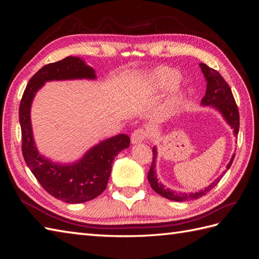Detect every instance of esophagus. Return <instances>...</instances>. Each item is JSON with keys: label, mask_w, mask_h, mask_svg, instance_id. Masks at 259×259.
Instances as JSON below:
<instances>
[{"label": "esophagus", "mask_w": 259, "mask_h": 259, "mask_svg": "<svg viewBox=\"0 0 259 259\" xmlns=\"http://www.w3.org/2000/svg\"><path fill=\"white\" fill-rule=\"evenodd\" d=\"M148 136V133L146 130L144 128H138L136 131H134L132 136H131V142L132 144H140L146 140Z\"/></svg>", "instance_id": "esophagus-1"}]
</instances>
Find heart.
Here are the masks:
<instances>
[{
  "label": "heart",
  "instance_id": "b5f03b06",
  "mask_svg": "<svg viewBox=\"0 0 259 259\" xmlns=\"http://www.w3.org/2000/svg\"><path fill=\"white\" fill-rule=\"evenodd\" d=\"M177 74L173 71V70H170L168 68H158L156 70H154L153 73L149 77V83H150L151 88L154 91H158V92H164V91H167L170 88H173V86L177 83ZM180 95L178 93H173L170 95V97L168 98L167 101V110L168 111H173L175 109L179 106L180 104Z\"/></svg>",
  "mask_w": 259,
  "mask_h": 259
}]
</instances>
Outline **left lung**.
I'll return each instance as SVG.
<instances>
[{
  "instance_id": "1",
  "label": "left lung",
  "mask_w": 259,
  "mask_h": 259,
  "mask_svg": "<svg viewBox=\"0 0 259 259\" xmlns=\"http://www.w3.org/2000/svg\"><path fill=\"white\" fill-rule=\"evenodd\" d=\"M200 68L202 70V73L205 76L206 81V92L205 96L202 98L201 105L207 106L216 109V110L223 115L225 121L230 125V127L233 130V134L237 137L240 127V115H239V109L236 104V100L233 98L232 92L229 88L228 83H227L224 77L219 74L216 70L209 68L205 64H200ZM152 164L150 170L148 173V180L150 184L152 189L159 193L162 197L165 199L177 201V202H184V201H191L201 198L202 195H205L207 192H209L213 188L219 183V180L223 178V176L226 174V171L229 169L231 164L234 159V153L232 154L231 159L228 163V165L226 167V170L223 171L217 179H215L213 183L209 186L205 187L203 190H200L198 192H177L170 190L169 188H166L164 185L161 184V182L158 180V175H156L155 170V163H156V156H158V151H156V147L154 146L152 148Z\"/></svg>"
}]
</instances>
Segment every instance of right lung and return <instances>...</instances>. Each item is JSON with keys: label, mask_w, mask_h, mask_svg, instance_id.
I'll return each instance as SVG.
<instances>
[{"label": "right lung", "mask_w": 259, "mask_h": 259, "mask_svg": "<svg viewBox=\"0 0 259 259\" xmlns=\"http://www.w3.org/2000/svg\"><path fill=\"white\" fill-rule=\"evenodd\" d=\"M82 79L96 80V72L80 57L69 56L46 65L30 79L19 106L23 159L46 191L71 204L91 201L106 189L114 158L131 143L127 135H115L92 147L72 163L54 162L38 152L31 125V105L37 91L50 81Z\"/></svg>", "instance_id": "1"}]
</instances>
